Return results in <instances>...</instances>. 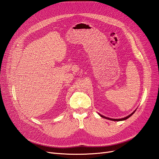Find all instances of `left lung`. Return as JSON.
Returning a JSON list of instances; mask_svg holds the SVG:
<instances>
[{
    "mask_svg": "<svg viewBox=\"0 0 159 159\" xmlns=\"http://www.w3.org/2000/svg\"><path fill=\"white\" fill-rule=\"evenodd\" d=\"M136 111V110H135ZM134 111L133 112V113H132L131 115H128L127 117H124V118H123V119H111V118H108V117H104V116H103V115H100L99 114V115L101 117H103V118H105V119H109V120H111V121H123V120H125V119H128L129 117H130L131 116V115L134 113Z\"/></svg>",
    "mask_w": 159,
    "mask_h": 159,
    "instance_id": "obj_1",
    "label": "left lung"
}]
</instances>
